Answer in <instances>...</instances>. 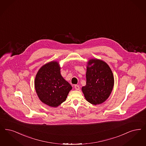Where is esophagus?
I'll list each match as a JSON object with an SVG mask.
<instances>
[{
    "label": "esophagus",
    "mask_w": 146,
    "mask_h": 146,
    "mask_svg": "<svg viewBox=\"0 0 146 146\" xmlns=\"http://www.w3.org/2000/svg\"><path fill=\"white\" fill-rule=\"evenodd\" d=\"M74 88L76 90H80V86L78 85H74Z\"/></svg>",
    "instance_id": "1"
}]
</instances>
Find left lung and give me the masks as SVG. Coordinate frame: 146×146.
<instances>
[{
	"mask_svg": "<svg viewBox=\"0 0 146 146\" xmlns=\"http://www.w3.org/2000/svg\"><path fill=\"white\" fill-rule=\"evenodd\" d=\"M94 64L91 67L89 66ZM86 84L82 88L86 99L92 104L97 105L108 98L114 85V78L110 68L105 62L92 59L88 63Z\"/></svg>",
	"mask_w": 146,
	"mask_h": 146,
	"instance_id": "8db88e82",
	"label": "left lung"
}]
</instances>
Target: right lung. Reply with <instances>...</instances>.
Wrapping results in <instances>:
<instances>
[{
    "instance_id": "1",
    "label": "right lung",
    "mask_w": 146,
    "mask_h": 146,
    "mask_svg": "<svg viewBox=\"0 0 146 146\" xmlns=\"http://www.w3.org/2000/svg\"><path fill=\"white\" fill-rule=\"evenodd\" d=\"M35 87L41 101L52 107H57L64 102L72 88L61 75L58 63L53 61L44 64L38 71Z\"/></svg>"
}]
</instances>
